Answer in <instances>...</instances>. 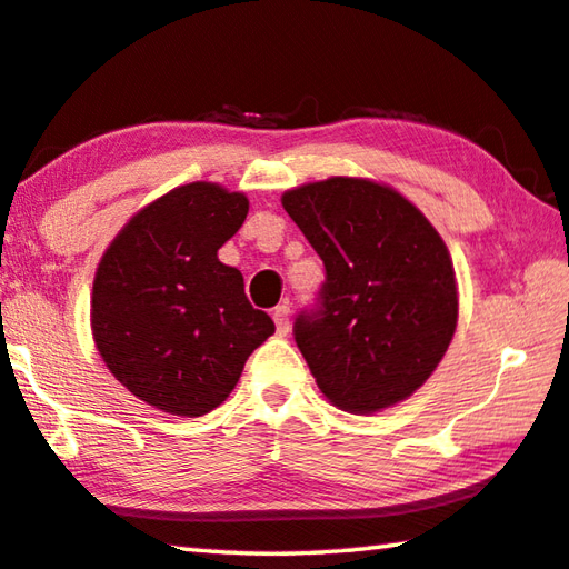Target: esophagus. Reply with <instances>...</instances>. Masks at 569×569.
I'll return each mask as SVG.
<instances>
[{"instance_id": "esophagus-1", "label": "esophagus", "mask_w": 569, "mask_h": 569, "mask_svg": "<svg viewBox=\"0 0 569 569\" xmlns=\"http://www.w3.org/2000/svg\"><path fill=\"white\" fill-rule=\"evenodd\" d=\"M273 321H276V329H278V333H288V327H291V309H288V306H276L273 309Z\"/></svg>"}]
</instances>
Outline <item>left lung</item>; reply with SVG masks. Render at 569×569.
<instances>
[{
    "mask_svg": "<svg viewBox=\"0 0 569 569\" xmlns=\"http://www.w3.org/2000/svg\"><path fill=\"white\" fill-rule=\"evenodd\" d=\"M323 260L317 303L293 339L319 390L349 412H377L428 380L458 321L453 263L418 207L390 187L331 177L283 194Z\"/></svg>",
    "mask_w": 569,
    "mask_h": 569,
    "instance_id": "1",
    "label": "left lung"
}]
</instances>
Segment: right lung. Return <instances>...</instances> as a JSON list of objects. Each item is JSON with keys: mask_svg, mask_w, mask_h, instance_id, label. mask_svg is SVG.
I'll return each instance as SVG.
<instances>
[{"mask_svg": "<svg viewBox=\"0 0 569 569\" xmlns=\"http://www.w3.org/2000/svg\"><path fill=\"white\" fill-rule=\"evenodd\" d=\"M248 197L210 182L171 189L133 214L98 266L93 339L126 390L200 418L238 385L252 349L276 331L252 309L238 268L218 260Z\"/></svg>", "mask_w": 569, "mask_h": 569, "instance_id": "right-lung-1", "label": "right lung"}]
</instances>
